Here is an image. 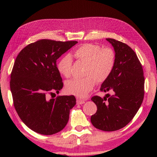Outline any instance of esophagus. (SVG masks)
Here are the masks:
<instances>
[{
    "label": "esophagus",
    "instance_id": "34e87169",
    "mask_svg": "<svg viewBox=\"0 0 157 157\" xmlns=\"http://www.w3.org/2000/svg\"><path fill=\"white\" fill-rule=\"evenodd\" d=\"M84 102H85V101L83 100H80V99L77 100V104L78 105H82V104H84Z\"/></svg>",
    "mask_w": 157,
    "mask_h": 157
}]
</instances>
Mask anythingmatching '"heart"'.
I'll use <instances>...</instances> for the list:
<instances>
[{"instance_id": "1", "label": "heart", "mask_w": 157, "mask_h": 157, "mask_svg": "<svg viewBox=\"0 0 157 157\" xmlns=\"http://www.w3.org/2000/svg\"><path fill=\"white\" fill-rule=\"evenodd\" d=\"M74 56L78 60L86 63L84 78H73L65 83V91L79 98L86 97L94 89L95 81L98 83L107 80L112 73L116 63V55L110 48H101L98 45L86 44L79 46L74 52ZM73 59L66 55L59 60L57 68L61 75L65 78L72 73Z\"/></svg>"}]
</instances>
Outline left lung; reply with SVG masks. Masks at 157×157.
<instances>
[{
    "label": "left lung",
    "instance_id": "1",
    "mask_svg": "<svg viewBox=\"0 0 157 157\" xmlns=\"http://www.w3.org/2000/svg\"><path fill=\"white\" fill-rule=\"evenodd\" d=\"M106 39L113 47L116 63L100 91H111L112 95L91 98L98 109L91 121L95 128L113 132L126 126L139 111L144 97L145 79L141 63L134 50L123 42Z\"/></svg>",
    "mask_w": 157,
    "mask_h": 157
}]
</instances>
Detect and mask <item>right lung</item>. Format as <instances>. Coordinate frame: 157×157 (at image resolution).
Returning a JSON list of instances; mask_svg holds the SVG:
<instances>
[{"mask_svg": "<svg viewBox=\"0 0 157 157\" xmlns=\"http://www.w3.org/2000/svg\"><path fill=\"white\" fill-rule=\"evenodd\" d=\"M77 43L41 39L28 45L16 58L10 79L14 106L21 121L34 132L52 135L68 123L75 96L49 99L48 95L59 94L62 89L57 59Z\"/></svg>", "mask_w": 157, "mask_h": 157, "instance_id": "obj_1", "label": "right lung"}]
</instances>
